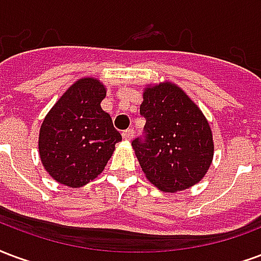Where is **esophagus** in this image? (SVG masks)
Returning <instances> with one entry per match:
<instances>
[{"label": "esophagus", "instance_id": "esophagus-1", "mask_svg": "<svg viewBox=\"0 0 261 261\" xmlns=\"http://www.w3.org/2000/svg\"><path fill=\"white\" fill-rule=\"evenodd\" d=\"M133 135H135V130L129 128V129H126V130H123L122 138L125 139V140H130V139L133 138Z\"/></svg>", "mask_w": 261, "mask_h": 261}]
</instances>
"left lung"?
Listing matches in <instances>:
<instances>
[{"instance_id": "8db88e82", "label": "left lung", "mask_w": 261, "mask_h": 261, "mask_svg": "<svg viewBox=\"0 0 261 261\" xmlns=\"http://www.w3.org/2000/svg\"><path fill=\"white\" fill-rule=\"evenodd\" d=\"M140 115L142 138L132 142L146 178L163 192L191 188L206 175L214 143L200 108L170 82L146 87Z\"/></svg>"}]
</instances>
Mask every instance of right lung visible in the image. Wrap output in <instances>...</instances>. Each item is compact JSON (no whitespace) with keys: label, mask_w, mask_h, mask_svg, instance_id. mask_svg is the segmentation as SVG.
<instances>
[{"label":"right lung","mask_w":261,"mask_h":261,"mask_svg":"<svg viewBox=\"0 0 261 261\" xmlns=\"http://www.w3.org/2000/svg\"><path fill=\"white\" fill-rule=\"evenodd\" d=\"M106 87L93 77L75 82L41 123L39 153L53 179L81 188L100 175L122 140L100 102Z\"/></svg>","instance_id":"1"}]
</instances>
